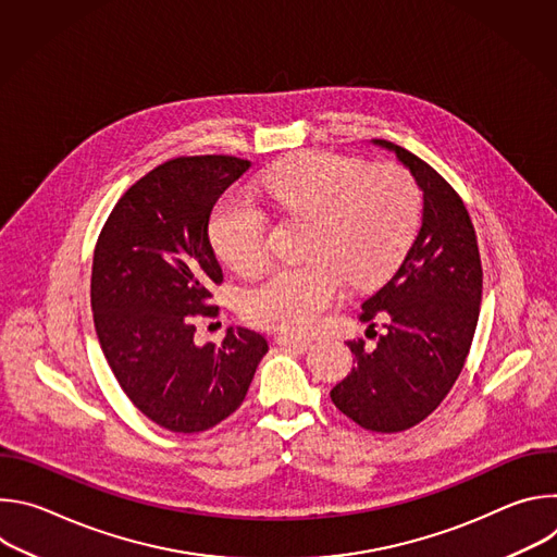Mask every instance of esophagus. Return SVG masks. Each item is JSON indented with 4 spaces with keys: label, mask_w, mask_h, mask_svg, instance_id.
<instances>
[{
    "label": "esophagus",
    "mask_w": 557,
    "mask_h": 557,
    "mask_svg": "<svg viewBox=\"0 0 557 557\" xmlns=\"http://www.w3.org/2000/svg\"><path fill=\"white\" fill-rule=\"evenodd\" d=\"M275 342H277V346L293 348V350H299V352H308L312 348L310 339H301V337H293V335H277Z\"/></svg>",
    "instance_id": "34e87169"
}]
</instances>
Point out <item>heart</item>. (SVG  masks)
I'll use <instances>...</instances> for the list:
<instances>
[{"label": "heart", "mask_w": 557, "mask_h": 557, "mask_svg": "<svg viewBox=\"0 0 557 557\" xmlns=\"http://www.w3.org/2000/svg\"><path fill=\"white\" fill-rule=\"evenodd\" d=\"M286 213L312 218L310 260L284 264L243 297L251 324L310 333L355 286L385 280L410 249L419 228L421 196L412 176L396 168L368 170L352 158L310 151L290 158L262 181ZM211 243L237 273H256L269 258V218L249 198H226L211 218Z\"/></svg>", "instance_id": "1"}]
</instances>
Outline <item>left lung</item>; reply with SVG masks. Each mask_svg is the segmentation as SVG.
Listing matches in <instances>:
<instances>
[{
  "instance_id": "8db88e82",
  "label": "left lung",
  "mask_w": 557,
  "mask_h": 557,
  "mask_svg": "<svg viewBox=\"0 0 557 557\" xmlns=\"http://www.w3.org/2000/svg\"><path fill=\"white\" fill-rule=\"evenodd\" d=\"M423 189V222L404 264L361 304L368 337L348 342L350 374L331 389L339 412L370 432H404L428 419L454 387L479 324V240L456 189L412 151L381 140ZM384 333L376 336L373 326Z\"/></svg>"
}]
</instances>
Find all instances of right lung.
Listing matches in <instances>:
<instances>
[{
	"mask_svg": "<svg viewBox=\"0 0 557 557\" xmlns=\"http://www.w3.org/2000/svg\"><path fill=\"white\" fill-rule=\"evenodd\" d=\"M249 168L226 153L172 158L121 196L97 240L90 299L103 355L127 399L176 434L205 432L240 408L269 352L243 326L220 346L194 342L196 317L220 312L209 215Z\"/></svg>",
	"mask_w": 557,
	"mask_h": 557,
	"instance_id": "right-lung-1",
	"label": "right lung"
}]
</instances>
